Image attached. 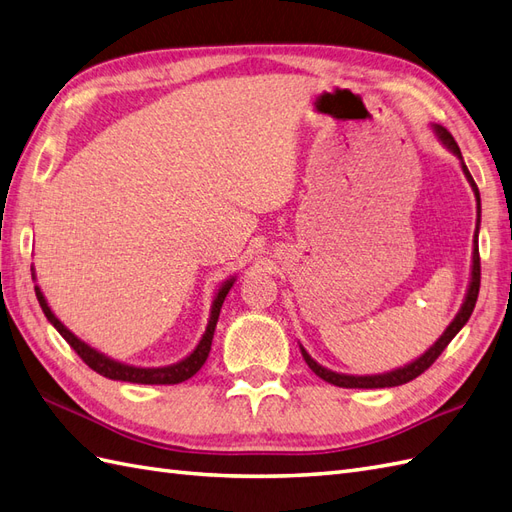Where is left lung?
Returning a JSON list of instances; mask_svg holds the SVG:
<instances>
[{
    "label": "left lung",
    "instance_id": "8db88e82",
    "mask_svg": "<svg viewBox=\"0 0 512 512\" xmlns=\"http://www.w3.org/2000/svg\"><path fill=\"white\" fill-rule=\"evenodd\" d=\"M432 131H435L437 140L443 144L445 149H448L450 153H454L458 160H461V168H463V175L467 177L471 190H474V196H476V209H478V220H476V231H474V251H471V272H469V285H467V294H465V300L461 309H458V313L454 316V320L448 324V329H445L441 333V337L437 339L435 344H432L424 355H419L417 359H413L411 363L402 365V368H396V370H389V372H383V374H365V376H355V374H342V372H333L329 368H324V365H320L316 359H311L309 352L300 346V352H303V359L305 363L311 368V372H316L322 381L331 383V385H337V387H346V389H374V387H398V385H404L413 381V378H417L419 374H422L424 370H428L432 363L437 361V357L441 355V352L445 350V346H448L452 339L456 337V333L463 329V326L467 324V320L471 318V311H474L476 307V300H478V292H480V253H478V231H480V192H478V186L474 177L469 175V170L465 166V160L461 155V149H458L456 140L452 138V134L445 127L441 125H432Z\"/></svg>",
    "mask_w": 512,
    "mask_h": 512
}]
</instances>
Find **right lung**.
<instances>
[{"instance_id": "add662e5", "label": "right lung", "mask_w": 512, "mask_h": 512, "mask_svg": "<svg viewBox=\"0 0 512 512\" xmlns=\"http://www.w3.org/2000/svg\"><path fill=\"white\" fill-rule=\"evenodd\" d=\"M32 279L36 281L34 268H32ZM235 279H238V277H229L216 290L214 300H212V309H209V320H207V326H205V333L199 339V344H196V348L190 352L188 357H183L177 363L162 365V368H140V365L123 363V361H116V359H112L108 355H103V352H99L97 348L86 344L84 339L77 337L71 329H67V326H64L56 318V313L51 311L45 294L41 292V287L34 285V292H36V298H38V305H41V309L45 313V318L51 324H54V329L64 339H67L69 346L77 352V355L84 359V363L88 365V368H93L97 374L106 376V378H112V381L136 383V385H177V383H183V381H188V378H192L196 372L203 368V363L207 361L209 350H212V339H214V331H216V322H218V316H220L222 303H225V298H227L229 290L233 287Z\"/></svg>"}]
</instances>
